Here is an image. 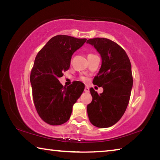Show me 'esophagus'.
Returning <instances> with one entry per match:
<instances>
[{"mask_svg":"<svg viewBox=\"0 0 160 160\" xmlns=\"http://www.w3.org/2000/svg\"><path fill=\"white\" fill-rule=\"evenodd\" d=\"M85 92H90V89H89L88 86H86L85 88Z\"/></svg>","mask_w":160,"mask_h":160,"instance_id":"obj_1","label":"esophagus"}]
</instances>
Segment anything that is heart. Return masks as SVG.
Listing matches in <instances>:
<instances>
[{
  "label": "heart",
  "instance_id": "obj_1",
  "mask_svg": "<svg viewBox=\"0 0 160 160\" xmlns=\"http://www.w3.org/2000/svg\"><path fill=\"white\" fill-rule=\"evenodd\" d=\"M89 55H92V54H89ZM89 55H88V56H89ZM82 80H85V78H82Z\"/></svg>",
  "mask_w": 160,
  "mask_h": 160
}]
</instances>
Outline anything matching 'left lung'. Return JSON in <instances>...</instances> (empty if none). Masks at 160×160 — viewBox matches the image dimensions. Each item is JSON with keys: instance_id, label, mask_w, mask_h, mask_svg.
Segmentation results:
<instances>
[{"instance_id": "8db88e82", "label": "left lung", "mask_w": 160, "mask_h": 160, "mask_svg": "<svg viewBox=\"0 0 160 160\" xmlns=\"http://www.w3.org/2000/svg\"><path fill=\"white\" fill-rule=\"evenodd\" d=\"M100 54L102 66L93 83L102 87L103 92L90 89L92 101L87 107L91 123L98 128H109L122 117L128 106L132 88L131 64L126 51L106 38L88 39Z\"/></svg>"}]
</instances>
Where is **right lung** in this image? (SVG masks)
<instances>
[{"mask_svg": "<svg viewBox=\"0 0 160 160\" xmlns=\"http://www.w3.org/2000/svg\"><path fill=\"white\" fill-rule=\"evenodd\" d=\"M86 41L57 35L46 44L35 58L30 75L32 96L37 113L50 125H61L69 120L73 104L85 90V85L80 81L63 87L58 78L69 69L72 54Z\"/></svg>", "mask_w": 160, "mask_h": 160, "instance_id": "right-lung-1", "label": "right lung"}]
</instances>
